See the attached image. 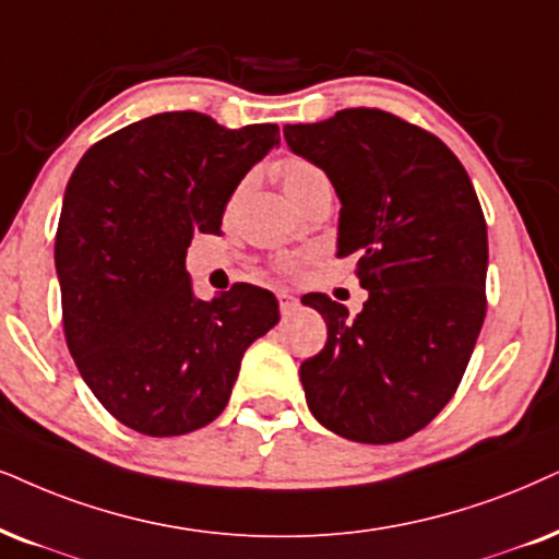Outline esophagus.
Instances as JSON below:
<instances>
[{
  "mask_svg": "<svg viewBox=\"0 0 559 559\" xmlns=\"http://www.w3.org/2000/svg\"><path fill=\"white\" fill-rule=\"evenodd\" d=\"M278 304H281V314L288 317V314L294 312L296 307H299V299H296V296H292V294L281 292V294H278Z\"/></svg>",
  "mask_w": 559,
  "mask_h": 559,
  "instance_id": "34e87169",
  "label": "esophagus"
}]
</instances>
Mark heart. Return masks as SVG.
Masks as SVG:
<instances>
[{"label": "heart", "mask_w": 559, "mask_h": 559, "mask_svg": "<svg viewBox=\"0 0 559 559\" xmlns=\"http://www.w3.org/2000/svg\"><path fill=\"white\" fill-rule=\"evenodd\" d=\"M278 175H281V186H284L288 198H296L301 193V190L314 186V182L328 180L320 167L312 165V162H307V159H299V157L286 159L284 165L278 167ZM286 265H294V260L288 258Z\"/></svg>", "instance_id": "b5f03b06"}]
</instances>
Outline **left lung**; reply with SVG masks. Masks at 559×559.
<instances>
[{
  "mask_svg": "<svg viewBox=\"0 0 559 559\" xmlns=\"http://www.w3.org/2000/svg\"><path fill=\"white\" fill-rule=\"evenodd\" d=\"M337 198V258L358 255L369 292L348 317L309 294L328 343L301 364L312 415L358 443L418 433L454 397L485 320L487 227L462 162L392 112L348 108L284 129Z\"/></svg>",
  "mask_w": 559,
  "mask_h": 559,
  "instance_id": "8db88e82",
  "label": "left lung"
}]
</instances>
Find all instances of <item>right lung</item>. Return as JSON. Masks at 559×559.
<instances>
[{
	"label": "right lung",
	"instance_id": "obj_1",
	"mask_svg": "<svg viewBox=\"0 0 559 559\" xmlns=\"http://www.w3.org/2000/svg\"><path fill=\"white\" fill-rule=\"evenodd\" d=\"M278 144L273 123L224 129L203 112H159L74 167L53 250L63 335L123 426L159 438L209 426L245 350L278 322L265 288L235 284L203 301L186 271L195 231L218 235L239 180Z\"/></svg>",
	"mask_w": 559,
	"mask_h": 559
}]
</instances>
